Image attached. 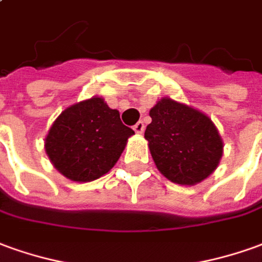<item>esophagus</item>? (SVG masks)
<instances>
[{"instance_id":"1","label":"esophagus","mask_w":262,"mask_h":262,"mask_svg":"<svg viewBox=\"0 0 262 262\" xmlns=\"http://www.w3.org/2000/svg\"><path fill=\"white\" fill-rule=\"evenodd\" d=\"M133 129H135V132H136V133H139V135H142V133H143V132H144V123H143V122H142V120H139L136 125L133 126Z\"/></svg>"}]
</instances>
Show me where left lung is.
<instances>
[{"instance_id":"8db88e82","label":"left lung","mask_w":262,"mask_h":262,"mask_svg":"<svg viewBox=\"0 0 262 262\" xmlns=\"http://www.w3.org/2000/svg\"><path fill=\"white\" fill-rule=\"evenodd\" d=\"M144 137L156 167L170 182L193 186L217 169L223 140L207 115L170 98L150 109Z\"/></svg>"}]
</instances>
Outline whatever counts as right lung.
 I'll use <instances>...</instances> for the list:
<instances>
[{
    "instance_id": "add662e5",
    "label": "right lung",
    "mask_w": 262,
    "mask_h": 262,
    "mask_svg": "<svg viewBox=\"0 0 262 262\" xmlns=\"http://www.w3.org/2000/svg\"><path fill=\"white\" fill-rule=\"evenodd\" d=\"M135 135L116 109L98 96L67 107L45 137V151L55 169L74 182L106 174Z\"/></svg>"
}]
</instances>
